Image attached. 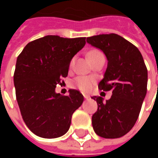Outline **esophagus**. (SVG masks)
Segmentation results:
<instances>
[{"label":"esophagus","instance_id":"esophagus-1","mask_svg":"<svg viewBox=\"0 0 158 158\" xmlns=\"http://www.w3.org/2000/svg\"><path fill=\"white\" fill-rule=\"evenodd\" d=\"M84 97H85V99H88V98H89V96H88V95H84Z\"/></svg>","mask_w":158,"mask_h":158}]
</instances>
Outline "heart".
Returning <instances> with one entry per match:
<instances>
[{"label": "heart", "mask_w": 158, "mask_h": 158, "mask_svg": "<svg viewBox=\"0 0 158 158\" xmlns=\"http://www.w3.org/2000/svg\"><path fill=\"white\" fill-rule=\"evenodd\" d=\"M103 56L102 52L98 51V50H92L88 53V57L89 60L98 57ZM94 81L95 79L93 77H89V76H78L76 77L75 79H73L71 83L73 87L77 88V89L82 90L84 92H87L89 91L90 89H92L93 85H94Z\"/></svg>", "instance_id": "obj_1"}]
</instances>
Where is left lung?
<instances>
[{
    "mask_svg": "<svg viewBox=\"0 0 158 158\" xmlns=\"http://www.w3.org/2000/svg\"><path fill=\"white\" fill-rule=\"evenodd\" d=\"M86 41L106 55L107 68L98 88L112 90L109 100L92 96L98 108L92 116L97 135L106 139L122 137L139 117L147 89V69L142 55L132 43L116 34L91 36Z\"/></svg>",
    "mask_w": 158,
    "mask_h": 158,
    "instance_id": "8db88e82",
    "label": "left lung"
}]
</instances>
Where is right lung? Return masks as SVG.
<instances>
[{
  "mask_svg": "<svg viewBox=\"0 0 158 158\" xmlns=\"http://www.w3.org/2000/svg\"><path fill=\"white\" fill-rule=\"evenodd\" d=\"M85 45V37L46 35L29 42L18 56L16 97L25 124L37 136L53 139L65 135L73 113L82 105L84 96L79 90L69 89V96H62L55 89Z\"/></svg>",
  "mask_w": 158,
  "mask_h": 158,
  "instance_id": "right-lung-1",
  "label": "right lung"
}]
</instances>
